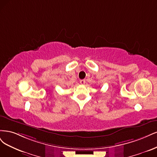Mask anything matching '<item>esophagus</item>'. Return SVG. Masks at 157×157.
Listing matches in <instances>:
<instances>
[{
	"instance_id": "obj_1",
	"label": "esophagus",
	"mask_w": 157,
	"mask_h": 157,
	"mask_svg": "<svg viewBox=\"0 0 157 157\" xmlns=\"http://www.w3.org/2000/svg\"><path fill=\"white\" fill-rule=\"evenodd\" d=\"M80 83L82 85H84L85 83V79H81L80 80Z\"/></svg>"
}]
</instances>
